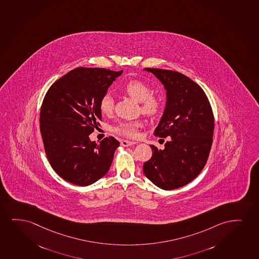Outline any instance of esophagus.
Returning <instances> with one entry per match:
<instances>
[{"instance_id": "obj_1", "label": "esophagus", "mask_w": 259, "mask_h": 259, "mask_svg": "<svg viewBox=\"0 0 259 259\" xmlns=\"http://www.w3.org/2000/svg\"><path fill=\"white\" fill-rule=\"evenodd\" d=\"M120 144L122 147H130L132 145L136 144V142L130 141H122L120 142Z\"/></svg>"}]
</instances>
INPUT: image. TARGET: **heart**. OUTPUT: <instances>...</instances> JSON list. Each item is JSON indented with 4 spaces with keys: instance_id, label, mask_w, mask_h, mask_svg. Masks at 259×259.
Segmentation results:
<instances>
[{
    "instance_id": "obj_1",
    "label": "heart",
    "mask_w": 259,
    "mask_h": 259,
    "mask_svg": "<svg viewBox=\"0 0 259 259\" xmlns=\"http://www.w3.org/2000/svg\"><path fill=\"white\" fill-rule=\"evenodd\" d=\"M122 91L135 101L141 103V111L148 116L157 114L161 106V98L151 94V88L148 84L139 80H132L124 84ZM99 107L103 114L110 115L113 111L114 100L110 93L102 96ZM142 126L140 120L121 121L113 127V132L127 138H136L139 135V128Z\"/></svg>"
}]
</instances>
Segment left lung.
I'll use <instances>...</instances> for the list:
<instances>
[{"instance_id": "8db88e82", "label": "left lung", "mask_w": 259, "mask_h": 259, "mask_svg": "<svg viewBox=\"0 0 259 259\" xmlns=\"http://www.w3.org/2000/svg\"><path fill=\"white\" fill-rule=\"evenodd\" d=\"M161 81L166 104L155 135L168 141L154 145L143 164L145 176L159 188L170 191L192 182L204 168L212 142L214 119L208 98L192 79L176 71L144 68Z\"/></svg>"}]
</instances>
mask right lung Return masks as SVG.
Segmentation results:
<instances>
[{
  "label": "right lung",
  "mask_w": 259,
  "mask_h": 259,
  "mask_svg": "<svg viewBox=\"0 0 259 259\" xmlns=\"http://www.w3.org/2000/svg\"><path fill=\"white\" fill-rule=\"evenodd\" d=\"M123 70L77 67L55 81L40 111L45 151L55 172L66 181L87 186L107 174L116 149L114 137L97 143L90 135L102 120V96Z\"/></svg>",
  "instance_id": "1"
}]
</instances>
